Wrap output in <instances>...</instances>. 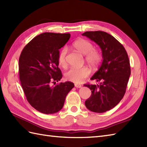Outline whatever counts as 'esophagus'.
I'll return each instance as SVG.
<instances>
[{
    "mask_svg": "<svg viewBox=\"0 0 147 147\" xmlns=\"http://www.w3.org/2000/svg\"><path fill=\"white\" fill-rule=\"evenodd\" d=\"M75 87H77V88H80V87H82V85L78 84H75Z\"/></svg>",
    "mask_w": 147,
    "mask_h": 147,
    "instance_id": "esophagus-1",
    "label": "esophagus"
}]
</instances>
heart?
I'll return each mask as SVG.
<instances>
[{
    "mask_svg": "<svg viewBox=\"0 0 147 147\" xmlns=\"http://www.w3.org/2000/svg\"><path fill=\"white\" fill-rule=\"evenodd\" d=\"M72 47L81 54L85 55V60L91 67H96L100 62L102 57L99 50L94 48V45L89 40L78 39L72 44ZM67 48L61 49L58 53V62L61 67L67 65ZM90 70L87 67L82 68H71L65 74L67 80L75 83H81L90 75Z\"/></svg>",
    "mask_w": 147,
    "mask_h": 147,
    "instance_id": "heart-1",
    "label": "heart"
}]
</instances>
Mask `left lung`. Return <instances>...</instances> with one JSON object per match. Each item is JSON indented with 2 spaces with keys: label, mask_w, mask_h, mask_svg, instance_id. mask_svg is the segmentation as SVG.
Masks as SVG:
<instances>
[{
  "label": "left lung",
  "mask_w": 147,
  "mask_h": 147,
  "mask_svg": "<svg viewBox=\"0 0 147 147\" xmlns=\"http://www.w3.org/2000/svg\"><path fill=\"white\" fill-rule=\"evenodd\" d=\"M82 35L99 45L103 58L100 68L90 79L100 84L84 85L92 92L85 104L91 111L104 113L115 107L126 92L131 74L128 54L123 45L106 32L86 31Z\"/></svg>",
  "instance_id": "obj_1"
}]
</instances>
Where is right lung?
I'll list each match as a JSON object with an SVG mask.
<instances>
[{
    "label": "right lung",
    "mask_w": 147,
    "mask_h": 147,
    "mask_svg": "<svg viewBox=\"0 0 147 147\" xmlns=\"http://www.w3.org/2000/svg\"><path fill=\"white\" fill-rule=\"evenodd\" d=\"M69 33L44 32L34 38L22 50L19 59V79L28 102L43 114H53L63 106L65 97L74 87L65 82L58 68L59 50L69 40Z\"/></svg>",
    "instance_id": "add662e5"
}]
</instances>
